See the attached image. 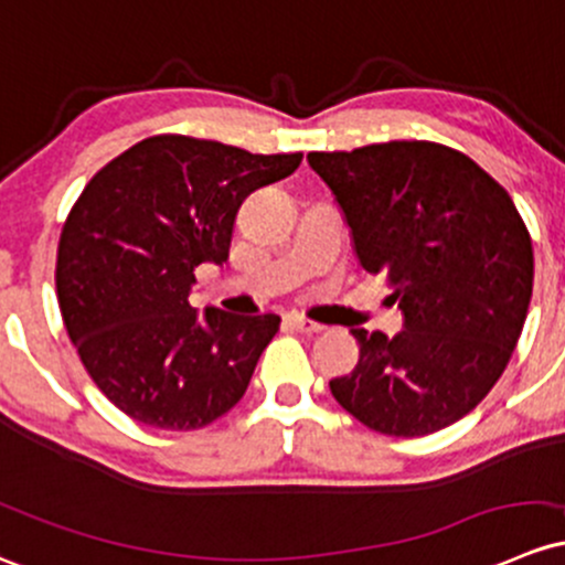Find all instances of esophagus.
<instances>
[{
	"label": "esophagus",
	"instance_id": "esophagus-1",
	"mask_svg": "<svg viewBox=\"0 0 565 565\" xmlns=\"http://www.w3.org/2000/svg\"><path fill=\"white\" fill-rule=\"evenodd\" d=\"M287 324L292 330H298V332H308V335H313V332H322L324 330L322 324L311 322V319L300 317V313H287Z\"/></svg>",
	"mask_w": 565,
	"mask_h": 565
}]
</instances>
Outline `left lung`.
Listing matches in <instances>:
<instances>
[{
	"label": "left lung",
	"mask_w": 565,
	"mask_h": 565,
	"mask_svg": "<svg viewBox=\"0 0 565 565\" xmlns=\"http://www.w3.org/2000/svg\"><path fill=\"white\" fill-rule=\"evenodd\" d=\"M367 273H384L403 330H352L360 362L330 392L384 436H427L466 417L501 379L525 324L533 246L507 189L427 140L313 151Z\"/></svg>",
	"instance_id": "1"
}]
</instances>
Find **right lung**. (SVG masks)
I'll list each match as a JSON object with an SVG mask.
<instances>
[{"instance_id": "right-lung-1", "label": "right lung", "mask_w": 565, "mask_h": 565, "mask_svg": "<svg viewBox=\"0 0 565 565\" xmlns=\"http://www.w3.org/2000/svg\"><path fill=\"white\" fill-rule=\"evenodd\" d=\"M300 162L157 135L83 189L58 241V308L88 376L135 423L198 430L243 397L281 317L200 313L194 270L227 263L243 200Z\"/></svg>"}]
</instances>
